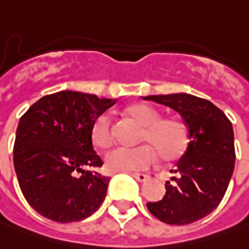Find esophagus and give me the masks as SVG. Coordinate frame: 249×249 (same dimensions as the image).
Segmentation results:
<instances>
[{
    "label": "esophagus",
    "instance_id": "1",
    "mask_svg": "<svg viewBox=\"0 0 249 249\" xmlns=\"http://www.w3.org/2000/svg\"><path fill=\"white\" fill-rule=\"evenodd\" d=\"M133 178L136 179L137 182H145L147 179H148V175H145V174L142 173H129Z\"/></svg>",
    "mask_w": 249,
    "mask_h": 249
}]
</instances>
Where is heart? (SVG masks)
I'll use <instances>...</instances> for the list:
<instances>
[{
	"mask_svg": "<svg viewBox=\"0 0 249 249\" xmlns=\"http://www.w3.org/2000/svg\"><path fill=\"white\" fill-rule=\"evenodd\" d=\"M130 117L144 125L140 140L142 144L133 148L119 147L105 156L107 168L112 173H132L149 167L159 155L163 161H175L187 147L189 132L178 119H161V114L147 104H133L126 107ZM91 140L95 147L109 148L113 142L110 120L100 116L91 126Z\"/></svg>",
	"mask_w": 249,
	"mask_h": 249,
	"instance_id": "1",
	"label": "heart"
}]
</instances>
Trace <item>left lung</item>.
I'll list each match as a JSON object with an SVG mask.
<instances>
[{
	"label": "left lung",
	"mask_w": 249,
	"mask_h": 249,
	"mask_svg": "<svg viewBox=\"0 0 249 249\" xmlns=\"http://www.w3.org/2000/svg\"><path fill=\"white\" fill-rule=\"evenodd\" d=\"M178 112L189 132L185 154L170 170L166 194L147 208L160 221L186 225L203 218L218 206L234 170V136L232 123L210 101L187 93L147 95Z\"/></svg>",
	"instance_id": "left-lung-1"
}]
</instances>
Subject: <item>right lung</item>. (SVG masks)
I'll list each match as a JSON object with an SVG mask.
<instances>
[{
  "instance_id": "right-lung-1",
  "label": "right lung",
  "mask_w": 249,
  "mask_h": 249,
  "mask_svg": "<svg viewBox=\"0 0 249 249\" xmlns=\"http://www.w3.org/2000/svg\"><path fill=\"white\" fill-rule=\"evenodd\" d=\"M117 101L62 90L44 95L20 119L13 148L18 185L39 214L56 222L85 220L104 202L109 178L91 126Z\"/></svg>"
}]
</instances>
